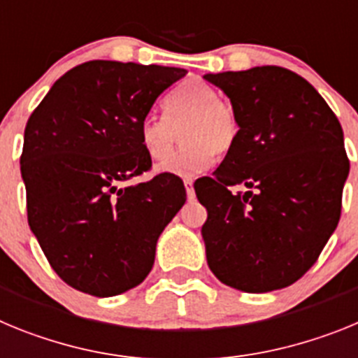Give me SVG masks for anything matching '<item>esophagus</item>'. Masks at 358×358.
I'll return each instance as SVG.
<instances>
[{
  "label": "esophagus",
  "mask_w": 358,
  "mask_h": 358,
  "mask_svg": "<svg viewBox=\"0 0 358 358\" xmlns=\"http://www.w3.org/2000/svg\"><path fill=\"white\" fill-rule=\"evenodd\" d=\"M185 188H186V195H188L189 201H194V199H195L194 179H189V177H186V179H185Z\"/></svg>",
  "instance_id": "obj_1"
}]
</instances>
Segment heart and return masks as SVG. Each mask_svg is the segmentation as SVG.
<instances>
[{
	"label": "heart",
	"instance_id": "heart-1",
	"mask_svg": "<svg viewBox=\"0 0 358 358\" xmlns=\"http://www.w3.org/2000/svg\"><path fill=\"white\" fill-rule=\"evenodd\" d=\"M169 116L150 115L140 127L141 147L154 161H163L185 131L186 145L159 166L161 172L189 177L202 172L213 159L224 156L238 140V118L227 102L208 85L192 84L182 87L166 106Z\"/></svg>",
	"mask_w": 358,
	"mask_h": 358
}]
</instances>
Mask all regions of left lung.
<instances>
[{
    "label": "left lung",
    "mask_w": 358,
    "mask_h": 358,
    "mask_svg": "<svg viewBox=\"0 0 358 358\" xmlns=\"http://www.w3.org/2000/svg\"><path fill=\"white\" fill-rule=\"evenodd\" d=\"M238 118L235 147L195 188L202 240L224 285L262 294L308 271L341 218L350 173L339 120L312 84L280 66L206 73ZM242 184L245 194H231Z\"/></svg>",
    "instance_id": "left-lung-1"
}]
</instances>
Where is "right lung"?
<instances>
[{"label":"right lung","instance_id":"add662e5","mask_svg":"<svg viewBox=\"0 0 358 358\" xmlns=\"http://www.w3.org/2000/svg\"><path fill=\"white\" fill-rule=\"evenodd\" d=\"M186 69L91 61L64 73L24 129L28 224L59 276L110 297L140 285L156 243L186 201L179 177L150 169L140 127Z\"/></svg>","mask_w":358,"mask_h":358}]
</instances>
